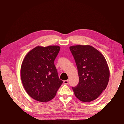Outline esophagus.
<instances>
[{"label": "esophagus", "mask_w": 124, "mask_h": 124, "mask_svg": "<svg viewBox=\"0 0 124 124\" xmlns=\"http://www.w3.org/2000/svg\"><path fill=\"white\" fill-rule=\"evenodd\" d=\"M63 83L65 84H68L69 83V80H65L63 81Z\"/></svg>", "instance_id": "34e87169"}]
</instances>
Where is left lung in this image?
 Here are the masks:
<instances>
[{
	"label": "left lung",
	"instance_id": "left-lung-1",
	"mask_svg": "<svg viewBox=\"0 0 124 124\" xmlns=\"http://www.w3.org/2000/svg\"><path fill=\"white\" fill-rule=\"evenodd\" d=\"M76 62L79 82L72 87L74 95L81 101L95 100L106 88L110 77L106 59L99 51L90 46L70 47Z\"/></svg>",
	"mask_w": 124,
	"mask_h": 124
}]
</instances>
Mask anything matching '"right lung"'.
<instances>
[{"instance_id":"1","label":"right lung","mask_w":124,"mask_h":124,"mask_svg":"<svg viewBox=\"0 0 124 124\" xmlns=\"http://www.w3.org/2000/svg\"><path fill=\"white\" fill-rule=\"evenodd\" d=\"M59 50L58 46H37L24 59L21 69L22 83L36 100L46 102L52 100L63 83L54 65Z\"/></svg>"}]
</instances>
